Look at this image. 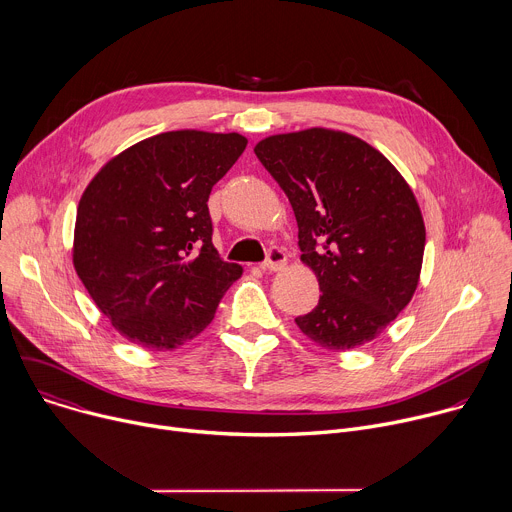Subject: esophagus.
Wrapping results in <instances>:
<instances>
[{
	"label": "esophagus",
	"mask_w": 512,
	"mask_h": 512,
	"mask_svg": "<svg viewBox=\"0 0 512 512\" xmlns=\"http://www.w3.org/2000/svg\"><path fill=\"white\" fill-rule=\"evenodd\" d=\"M285 265H287L285 253H283L279 247H273V249H269V255H267L265 263L261 265V269H263V271H269V273H275V271L285 269Z\"/></svg>",
	"instance_id": "obj_1"
}]
</instances>
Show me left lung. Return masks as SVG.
Listing matches in <instances>:
<instances>
[{
  "label": "left lung",
  "mask_w": 512,
  "mask_h": 512,
  "mask_svg": "<svg viewBox=\"0 0 512 512\" xmlns=\"http://www.w3.org/2000/svg\"><path fill=\"white\" fill-rule=\"evenodd\" d=\"M255 154L294 208L300 259L322 289L298 328L332 352L375 340L421 275L425 223L411 186L373 145L338 129L269 135Z\"/></svg>",
  "instance_id": "obj_1"
}]
</instances>
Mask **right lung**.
Instances as JSON below:
<instances>
[{
  "instance_id": "obj_1",
  "label": "right lung",
  "mask_w": 512,
  "mask_h": 512,
  "mask_svg": "<svg viewBox=\"0 0 512 512\" xmlns=\"http://www.w3.org/2000/svg\"><path fill=\"white\" fill-rule=\"evenodd\" d=\"M247 148L241 133L198 129L141 139L85 188L72 265L115 330L174 350L214 318L243 267L212 245L208 196Z\"/></svg>"
}]
</instances>
